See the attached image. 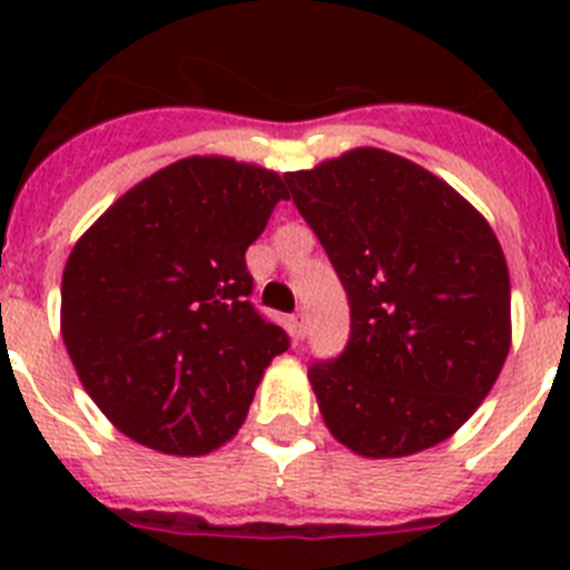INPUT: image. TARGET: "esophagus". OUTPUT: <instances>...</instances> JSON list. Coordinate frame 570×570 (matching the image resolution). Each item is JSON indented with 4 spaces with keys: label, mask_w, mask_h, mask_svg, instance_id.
<instances>
[{
    "label": "esophagus",
    "mask_w": 570,
    "mask_h": 570,
    "mask_svg": "<svg viewBox=\"0 0 570 570\" xmlns=\"http://www.w3.org/2000/svg\"><path fill=\"white\" fill-rule=\"evenodd\" d=\"M291 328H294L296 340H305V331H308V325H305V314H302V311H296V314L291 316Z\"/></svg>",
    "instance_id": "34e87169"
}]
</instances>
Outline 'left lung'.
<instances>
[{
  "label": "left lung",
  "mask_w": 570,
  "mask_h": 570,
  "mask_svg": "<svg viewBox=\"0 0 570 570\" xmlns=\"http://www.w3.org/2000/svg\"><path fill=\"white\" fill-rule=\"evenodd\" d=\"M285 183L351 302L347 347L308 371L331 436L365 460L454 436L511 351V279L485 216L380 148L288 170Z\"/></svg>",
  "instance_id": "left-lung-1"
}]
</instances>
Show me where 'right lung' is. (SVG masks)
I'll use <instances>...</instances> for the list:
<instances>
[{
    "label": "right lung",
    "mask_w": 570,
    "mask_h": 570,
    "mask_svg": "<svg viewBox=\"0 0 570 570\" xmlns=\"http://www.w3.org/2000/svg\"><path fill=\"white\" fill-rule=\"evenodd\" d=\"M288 190L276 170L185 156L125 190L77 239L59 331L88 396L128 440L203 456L236 436L288 351L248 302L245 250Z\"/></svg>",
    "instance_id": "1"
}]
</instances>
